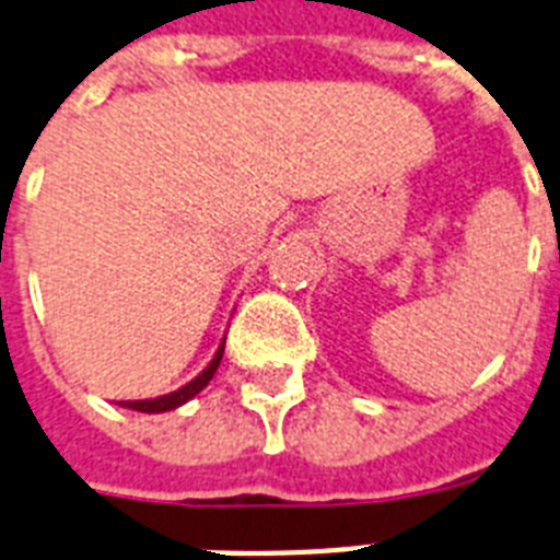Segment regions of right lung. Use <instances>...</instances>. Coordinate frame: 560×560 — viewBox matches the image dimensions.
<instances>
[{"mask_svg":"<svg viewBox=\"0 0 560 560\" xmlns=\"http://www.w3.org/2000/svg\"><path fill=\"white\" fill-rule=\"evenodd\" d=\"M224 342H226V336L221 339L215 357L209 359V365L203 368L201 374L195 376V380H189L186 385H180L177 390H172V394H163V397H154V399H122V402H117V406L131 408V411H140V413H163V411H175V408L186 406V402H189L192 397H198V394L209 385V380L215 376L218 365H221V357H224Z\"/></svg>","mask_w":560,"mask_h":560,"instance_id":"add662e5","label":"right lung"}]
</instances>
